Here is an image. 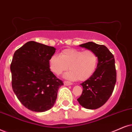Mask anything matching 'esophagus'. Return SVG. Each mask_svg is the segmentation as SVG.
Returning a JSON list of instances; mask_svg holds the SVG:
<instances>
[{
	"label": "esophagus",
	"mask_w": 132,
	"mask_h": 132,
	"mask_svg": "<svg viewBox=\"0 0 132 132\" xmlns=\"http://www.w3.org/2000/svg\"><path fill=\"white\" fill-rule=\"evenodd\" d=\"M63 84H64L65 86H69V85H71V84H72V82H70V81H63Z\"/></svg>",
	"instance_id": "1"
}]
</instances>
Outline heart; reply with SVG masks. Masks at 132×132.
Returning <instances> with one entry per match:
<instances>
[{"label":"heart","instance_id":"b5f03b06","mask_svg":"<svg viewBox=\"0 0 132 132\" xmlns=\"http://www.w3.org/2000/svg\"><path fill=\"white\" fill-rule=\"evenodd\" d=\"M98 62L97 54L90 50L82 51L73 48L65 49L49 59V67L53 73L60 75L69 69L65 75L71 80L86 81L95 72Z\"/></svg>","mask_w":132,"mask_h":132}]
</instances>
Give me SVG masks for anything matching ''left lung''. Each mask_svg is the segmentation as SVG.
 I'll use <instances>...</instances> for the list:
<instances>
[{
    "mask_svg": "<svg viewBox=\"0 0 132 132\" xmlns=\"http://www.w3.org/2000/svg\"><path fill=\"white\" fill-rule=\"evenodd\" d=\"M79 46L94 51L98 58L95 72L81 84L83 90L77 99L84 108L95 110L103 106L113 92L116 82L114 57L105 45L88 42Z\"/></svg>",
    "mask_w": 132,
    "mask_h": 132,
    "instance_id": "left-lung-1",
    "label": "left lung"
}]
</instances>
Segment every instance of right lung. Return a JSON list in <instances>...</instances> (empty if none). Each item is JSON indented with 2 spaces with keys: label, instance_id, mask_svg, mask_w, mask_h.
<instances>
[{
  "label": "right lung",
  "instance_id": "obj_1",
  "mask_svg": "<svg viewBox=\"0 0 132 132\" xmlns=\"http://www.w3.org/2000/svg\"><path fill=\"white\" fill-rule=\"evenodd\" d=\"M56 48L30 41L14 52L10 65L11 85L21 103L32 111L44 112L54 105L63 81L49 67Z\"/></svg>",
  "mask_w": 132,
  "mask_h": 132
}]
</instances>
